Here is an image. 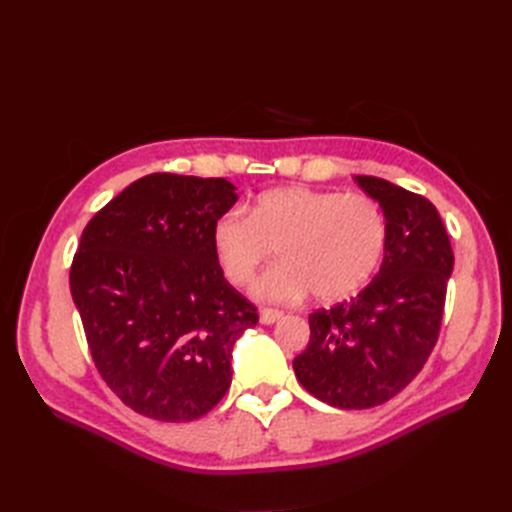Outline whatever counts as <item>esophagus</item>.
I'll list each match as a JSON object with an SVG mask.
<instances>
[{
    "label": "esophagus",
    "mask_w": 512,
    "mask_h": 512,
    "mask_svg": "<svg viewBox=\"0 0 512 512\" xmlns=\"http://www.w3.org/2000/svg\"><path fill=\"white\" fill-rule=\"evenodd\" d=\"M282 318H284V312H280V309H269V307L260 309V322L262 324H273V322L282 320Z\"/></svg>",
    "instance_id": "34e87169"
}]
</instances>
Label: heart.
<instances>
[{"label":"heart","instance_id":"b5f03b06","mask_svg":"<svg viewBox=\"0 0 512 512\" xmlns=\"http://www.w3.org/2000/svg\"><path fill=\"white\" fill-rule=\"evenodd\" d=\"M386 243V220L363 194L309 190L301 185L262 192L241 211H226L211 226V247L232 284L252 280L273 247L280 265L252 286L258 301L294 303L316 292L342 301L374 275Z\"/></svg>","mask_w":512,"mask_h":512}]
</instances>
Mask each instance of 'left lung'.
Returning <instances> with one entry per match:
<instances>
[{
  "instance_id": "obj_1",
  "label": "left lung",
  "mask_w": 512,
  "mask_h": 512,
  "mask_svg": "<svg viewBox=\"0 0 512 512\" xmlns=\"http://www.w3.org/2000/svg\"><path fill=\"white\" fill-rule=\"evenodd\" d=\"M380 205V271L354 299L309 316V344L292 361L307 393L342 410L374 408L404 391L438 342L453 250L427 198L378 177H354Z\"/></svg>"
}]
</instances>
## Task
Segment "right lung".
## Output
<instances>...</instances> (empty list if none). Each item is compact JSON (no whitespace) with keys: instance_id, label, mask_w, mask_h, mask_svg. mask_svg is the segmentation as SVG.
Returning a JSON list of instances; mask_svg holds the SVG:
<instances>
[{"instance_id":"1","label":"right lung","mask_w":512,"mask_h":512,"mask_svg":"<svg viewBox=\"0 0 512 512\" xmlns=\"http://www.w3.org/2000/svg\"><path fill=\"white\" fill-rule=\"evenodd\" d=\"M237 200L226 179L156 173L83 230L72 301L100 376L138 414L194 421L228 391L232 348L258 322L211 247L213 222Z\"/></svg>"}]
</instances>
